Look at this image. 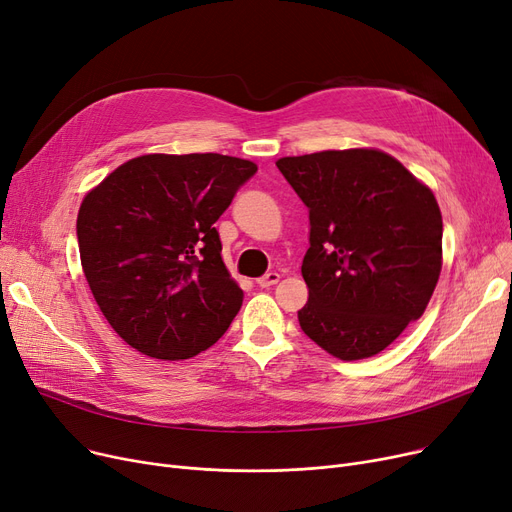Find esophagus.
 Listing matches in <instances>:
<instances>
[{
	"instance_id": "obj_1",
	"label": "esophagus",
	"mask_w": 512,
	"mask_h": 512,
	"mask_svg": "<svg viewBox=\"0 0 512 512\" xmlns=\"http://www.w3.org/2000/svg\"><path fill=\"white\" fill-rule=\"evenodd\" d=\"M278 280H280V274L270 272V274H265V276L257 278V286H261V288H270V286L278 284Z\"/></svg>"
}]
</instances>
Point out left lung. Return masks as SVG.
Masks as SVG:
<instances>
[{
    "mask_svg": "<svg viewBox=\"0 0 512 512\" xmlns=\"http://www.w3.org/2000/svg\"><path fill=\"white\" fill-rule=\"evenodd\" d=\"M309 209L301 330L357 361L382 353L419 319L442 270V213L429 188L378 149L276 161Z\"/></svg>",
    "mask_w": 512,
    "mask_h": 512,
    "instance_id": "obj_1",
    "label": "left lung"
}]
</instances>
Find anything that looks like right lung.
I'll use <instances>...</instances> for the list:
<instances>
[{"label":"right lung","mask_w":512,"mask_h":512,"mask_svg":"<svg viewBox=\"0 0 512 512\" xmlns=\"http://www.w3.org/2000/svg\"><path fill=\"white\" fill-rule=\"evenodd\" d=\"M257 166L220 153L134 157L83 199L76 236L93 297L139 353L178 361L218 342L242 290L215 222Z\"/></svg>","instance_id":"right-lung-1"}]
</instances>
